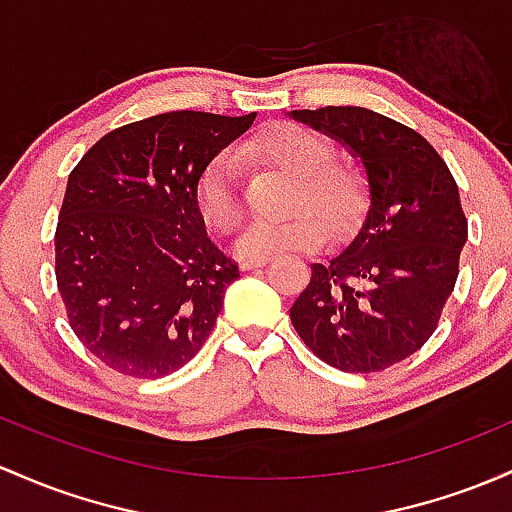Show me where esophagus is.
<instances>
[{"mask_svg":"<svg viewBox=\"0 0 512 512\" xmlns=\"http://www.w3.org/2000/svg\"><path fill=\"white\" fill-rule=\"evenodd\" d=\"M267 262H269V257H257V260H243V262H240V267L255 269V267H265Z\"/></svg>","mask_w":512,"mask_h":512,"instance_id":"esophagus-1","label":"esophagus"}]
</instances>
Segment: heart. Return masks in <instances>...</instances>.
Masks as SVG:
<instances>
[{
    "label": "heart",
    "instance_id": "b5f03b06",
    "mask_svg": "<svg viewBox=\"0 0 512 512\" xmlns=\"http://www.w3.org/2000/svg\"><path fill=\"white\" fill-rule=\"evenodd\" d=\"M247 150L296 174L291 206L299 211L247 226L235 245L243 260L311 250L325 240V226L333 235L352 226L364 204V177L357 165L335 157L333 143L323 133L301 123H269L250 138ZM194 204L201 221L216 233H230L243 221L238 160L230 150L213 155L196 177Z\"/></svg>",
    "mask_w": 512,
    "mask_h": 512
}]
</instances>
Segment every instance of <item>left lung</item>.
I'll return each mask as SVG.
<instances>
[{
    "label": "left lung",
    "mask_w": 512,
    "mask_h": 512,
    "mask_svg": "<svg viewBox=\"0 0 512 512\" xmlns=\"http://www.w3.org/2000/svg\"><path fill=\"white\" fill-rule=\"evenodd\" d=\"M362 157L364 223L330 260L311 265L289 316L330 367L381 372L418 352L437 330L459 274L466 216L440 153L413 128L362 106L291 111Z\"/></svg>",
    "instance_id": "obj_1"
}]
</instances>
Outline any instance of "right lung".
<instances>
[{"instance_id": "obj_1", "label": "right lung", "mask_w": 512, "mask_h": 512, "mask_svg": "<svg viewBox=\"0 0 512 512\" xmlns=\"http://www.w3.org/2000/svg\"><path fill=\"white\" fill-rule=\"evenodd\" d=\"M255 116L182 109L126 123L70 172L55 279L72 333L114 372L160 379L211 335L240 269L206 235L194 184Z\"/></svg>"}]
</instances>
